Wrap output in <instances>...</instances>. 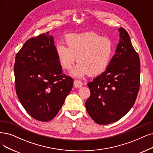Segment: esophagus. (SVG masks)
I'll list each match as a JSON object with an SVG mask.
<instances>
[{
    "label": "esophagus",
    "instance_id": "esophagus-1",
    "mask_svg": "<svg viewBox=\"0 0 153 153\" xmlns=\"http://www.w3.org/2000/svg\"><path fill=\"white\" fill-rule=\"evenodd\" d=\"M74 86L76 88H80L82 87L83 86V83L82 81L78 80H76L74 81Z\"/></svg>",
    "mask_w": 153,
    "mask_h": 153
}]
</instances>
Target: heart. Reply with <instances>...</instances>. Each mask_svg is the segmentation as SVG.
Masks as SVG:
<instances>
[{
	"label": "heart",
	"instance_id": "obj_1",
	"mask_svg": "<svg viewBox=\"0 0 153 153\" xmlns=\"http://www.w3.org/2000/svg\"><path fill=\"white\" fill-rule=\"evenodd\" d=\"M65 45H58L56 54L58 62L65 70H69L76 61L78 62L71 71L75 77L90 73L96 75L103 73L112 59L114 46L111 39L94 32L68 34L65 36Z\"/></svg>",
	"mask_w": 153,
	"mask_h": 153
}]
</instances>
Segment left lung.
Returning <instances> with one entry per match:
<instances>
[{
	"label": "left lung",
	"instance_id": "obj_1",
	"mask_svg": "<svg viewBox=\"0 0 153 153\" xmlns=\"http://www.w3.org/2000/svg\"><path fill=\"white\" fill-rule=\"evenodd\" d=\"M119 30V42L107 68L87 84L90 95L85 108L100 125L123 117L135 103L140 87L139 56L129 34L123 27Z\"/></svg>",
	"mask_w": 153,
	"mask_h": 153
}]
</instances>
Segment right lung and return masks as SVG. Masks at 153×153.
Masks as SVG:
<instances>
[{"instance_id":"obj_1","label":"right lung","mask_w":153,"mask_h":153,"mask_svg":"<svg viewBox=\"0 0 153 153\" xmlns=\"http://www.w3.org/2000/svg\"><path fill=\"white\" fill-rule=\"evenodd\" d=\"M54 38L49 32L29 39L16 56V91L26 112L42 122L58 113L73 88V80L62 73Z\"/></svg>"}]
</instances>
